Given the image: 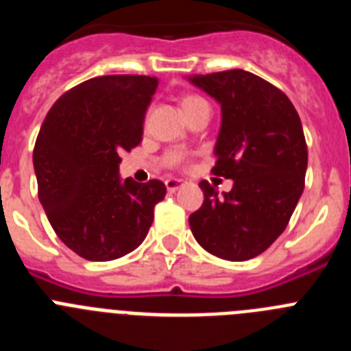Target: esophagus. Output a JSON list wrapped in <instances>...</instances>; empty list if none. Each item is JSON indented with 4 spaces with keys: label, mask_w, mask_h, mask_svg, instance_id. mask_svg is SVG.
Returning <instances> with one entry per match:
<instances>
[{
    "label": "esophagus",
    "mask_w": 351,
    "mask_h": 351,
    "mask_svg": "<svg viewBox=\"0 0 351 351\" xmlns=\"http://www.w3.org/2000/svg\"><path fill=\"white\" fill-rule=\"evenodd\" d=\"M184 184H186L184 181H181V179H173V178L167 179V181H165L167 190H169L170 193H173V191H178L179 188H182V186H184Z\"/></svg>",
    "instance_id": "obj_1"
}]
</instances>
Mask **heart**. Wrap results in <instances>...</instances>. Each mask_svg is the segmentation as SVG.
<instances>
[{"mask_svg": "<svg viewBox=\"0 0 351 351\" xmlns=\"http://www.w3.org/2000/svg\"><path fill=\"white\" fill-rule=\"evenodd\" d=\"M198 104H207V101L204 100V98H200V96H197V95H188V96H184V98H182L181 107L186 108V107H191V105H198Z\"/></svg>", "mask_w": 351, "mask_h": 351, "instance_id": "b5f03b06", "label": "heart"}]
</instances>
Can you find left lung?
Listing matches in <instances>:
<instances>
[{
  "mask_svg": "<svg viewBox=\"0 0 351 351\" xmlns=\"http://www.w3.org/2000/svg\"><path fill=\"white\" fill-rule=\"evenodd\" d=\"M190 80L221 105L213 173L234 181L223 195L200 182L204 204L190 216V228L219 258H255L283 234L302 195V123L288 96L255 73L226 70Z\"/></svg>",
  "mask_w": 351,
  "mask_h": 351,
  "instance_id": "1",
  "label": "left lung"
}]
</instances>
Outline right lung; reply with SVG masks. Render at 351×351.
Returning <instances> with one entry per match:
<instances>
[{"instance_id":"obj_1","label":"right lung","mask_w":351,"mask_h":351,"mask_svg":"<svg viewBox=\"0 0 351 351\" xmlns=\"http://www.w3.org/2000/svg\"><path fill=\"white\" fill-rule=\"evenodd\" d=\"M158 80L95 77L68 89L42 123L35 149L38 198L58 237L91 262L137 250L167 188L158 179L121 182L123 151L142 141Z\"/></svg>"}]
</instances>
